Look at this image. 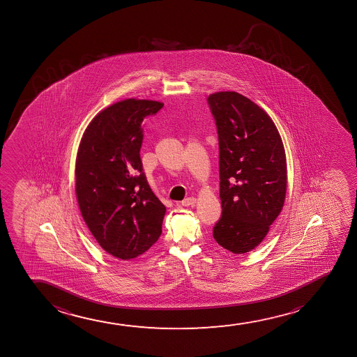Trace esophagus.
<instances>
[{"mask_svg": "<svg viewBox=\"0 0 357 357\" xmlns=\"http://www.w3.org/2000/svg\"><path fill=\"white\" fill-rule=\"evenodd\" d=\"M195 205V197H188V199H185V200L181 201V206H184V207H194Z\"/></svg>", "mask_w": 357, "mask_h": 357, "instance_id": "obj_1", "label": "esophagus"}]
</instances>
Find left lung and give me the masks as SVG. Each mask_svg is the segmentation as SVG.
<instances>
[{
    "instance_id": "1",
    "label": "left lung",
    "mask_w": 357,
    "mask_h": 357,
    "mask_svg": "<svg viewBox=\"0 0 357 357\" xmlns=\"http://www.w3.org/2000/svg\"><path fill=\"white\" fill-rule=\"evenodd\" d=\"M207 100L220 142L222 215L213 238L233 254H246L264 241L283 208V140L264 108L241 93L218 91Z\"/></svg>"
}]
</instances>
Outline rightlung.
<instances>
[{
    "instance_id": "right-lung-1",
    "label": "right lung",
    "mask_w": 357,
    "mask_h": 357,
    "mask_svg": "<svg viewBox=\"0 0 357 357\" xmlns=\"http://www.w3.org/2000/svg\"><path fill=\"white\" fill-rule=\"evenodd\" d=\"M163 103L126 98L98 112L75 160V195L89 230L107 254L137 259L162 233L166 207L142 173V121Z\"/></svg>"
}]
</instances>
